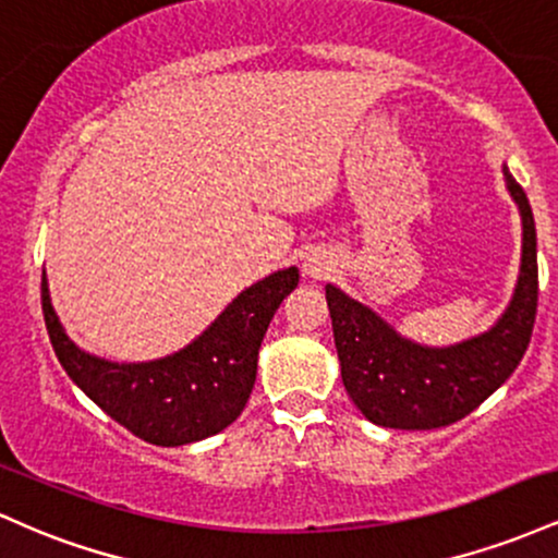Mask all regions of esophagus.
Segmentation results:
<instances>
[{"instance_id":"34e87169","label":"esophagus","mask_w":558,"mask_h":558,"mask_svg":"<svg viewBox=\"0 0 558 558\" xmlns=\"http://www.w3.org/2000/svg\"><path fill=\"white\" fill-rule=\"evenodd\" d=\"M304 270H306V275H312V278H319V275H323L325 270H328V267L323 265V262H317V259H310L304 265Z\"/></svg>"}]
</instances>
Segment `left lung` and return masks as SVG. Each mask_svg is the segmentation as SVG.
I'll use <instances>...</instances> for the list:
<instances>
[{"instance_id": "left-lung-1", "label": "left lung", "mask_w": 558, "mask_h": 558, "mask_svg": "<svg viewBox=\"0 0 558 558\" xmlns=\"http://www.w3.org/2000/svg\"><path fill=\"white\" fill-rule=\"evenodd\" d=\"M522 215V270L514 299L485 336L425 349L396 336L373 310L325 288L343 386L369 422L393 430H435L466 417L522 362L537 312L535 220L527 194L504 168Z\"/></svg>"}]
</instances>
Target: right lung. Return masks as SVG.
<instances>
[{
    "instance_id": "right-lung-1",
    "label": "right lung",
    "mask_w": 558,
    "mask_h": 558,
    "mask_svg": "<svg viewBox=\"0 0 558 558\" xmlns=\"http://www.w3.org/2000/svg\"><path fill=\"white\" fill-rule=\"evenodd\" d=\"M299 283L296 267L272 272L241 293L194 343L157 362L118 364L86 354L62 330L41 275L49 341L65 373L96 407L155 446H183L226 430L257 380L267 325Z\"/></svg>"
}]
</instances>
